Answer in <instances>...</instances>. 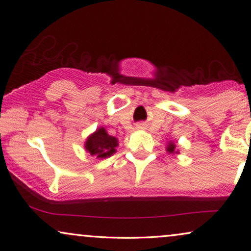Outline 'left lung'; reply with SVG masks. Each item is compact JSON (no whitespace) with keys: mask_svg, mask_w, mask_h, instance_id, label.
Wrapping results in <instances>:
<instances>
[{"mask_svg":"<svg viewBox=\"0 0 251 251\" xmlns=\"http://www.w3.org/2000/svg\"><path fill=\"white\" fill-rule=\"evenodd\" d=\"M166 151L168 153H172V155H178L179 151L176 149V145L173 141H169L167 146H166Z\"/></svg>","mask_w":251,"mask_h":251,"instance_id":"left-lung-1","label":"left lung"}]
</instances>
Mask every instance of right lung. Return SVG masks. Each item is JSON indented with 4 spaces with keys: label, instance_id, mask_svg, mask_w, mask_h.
Here are the masks:
<instances>
[{
    "label": "right lung",
    "instance_id": "right-lung-1",
    "mask_svg": "<svg viewBox=\"0 0 251 251\" xmlns=\"http://www.w3.org/2000/svg\"><path fill=\"white\" fill-rule=\"evenodd\" d=\"M118 146V139L113 136H110L106 132V130L101 126V128L96 129L93 133H91L86 138L84 148H85L86 152L90 153L91 156H95L96 158L104 159V158L112 156L117 151L115 148Z\"/></svg>",
    "mask_w": 251,
    "mask_h": 251
}]
</instances>
